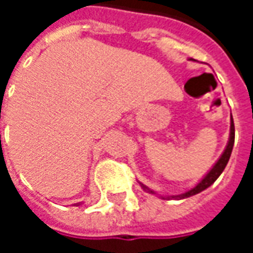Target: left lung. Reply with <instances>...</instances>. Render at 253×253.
I'll use <instances>...</instances> for the list:
<instances>
[{"label":"left lung","instance_id":"left-lung-1","mask_svg":"<svg viewBox=\"0 0 253 253\" xmlns=\"http://www.w3.org/2000/svg\"><path fill=\"white\" fill-rule=\"evenodd\" d=\"M233 145H234V123H233V118L230 119V135H229V141L228 145H226V148L223 150L222 156L218 159V161L214 164L211 169L207 172V175L202 179L198 184H196L194 188H191L190 191H187L184 194H181V195H176V196H170V198H175V199H184V198H190L192 195H196V194H199L203 190H206L207 187H210L214 183V181L217 180L219 175L222 173L223 169H225V167L228 164L229 159H230V154H232V150H233ZM142 188L145 191H149L150 194H156L154 191L149 190L148 187L143 186L142 183H139Z\"/></svg>","mask_w":253,"mask_h":253}]
</instances>
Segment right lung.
Returning <instances> with one entry per match:
<instances>
[{
    "instance_id": "obj_1",
    "label": "right lung",
    "mask_w": 253,
    "mask_h": 253,
    "mask_svg": "<svg viewBox=\"0 0 253 253\" xmlns=\"http://www.w3.org/2000/svg\"><path fill=\"white\" fill-rule=\"evenodd\" d=\"M78 205H80V203H77V206H78Z\"/></svg>"
}]
</instances>
